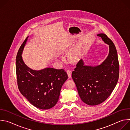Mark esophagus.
Here are the masks:
<instances>
[{"label": "esophagus", "mask_w": 130, "mask_h": 130, "mask_svg": "<svg viewBox=\"0 0 130 130\" xmlns=\"http://www.w3.org/2000/svg\"><path fill=\"white\" fill-rule=\"evenodd\" d=\"M67 75L69 78H71V71L70 69H68L67 70Z\"/></svg>", "instance_id": "34e87169"}]
</instances>
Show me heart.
Returning a JSON list of instances; mask_svg holds the SVG:
<instances>
[{
	"label": "heart",
	"mask_w": 130,
	"mask_h": 130,
	"mask_svg": "<svg viewBox=\"0 0 130 130\" xmlns=\"http://www.w3.org/2000/svg\"><path fill=\"white\" fill-rule=\"evenodd\" d=\"M70 45L69 44H65L61 47L60 51L61 53H66L69 50ZM79 55L78 52L76 50H73L70 52L69 54V59L73 62H76L79 59Z\"/></svg>",
	"instance_id": "1"
}]
</instances>
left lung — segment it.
Here are the masks:
<instances>
[{
	"label": "left lung",
	"instance_id": "obj_1",
	"mask_svg": "<svg viewBox=\"0 0 130 130\" xmlns=\"http://www.w3.org/2000/svg\"><path fill=\"white\" fill-rule=\"evenodd\" d=\"M97 35L109 45L107 58L101 65L94 67L84 65L81 60L71 74L80 98L89 105L99 104L110 96L117 83L119 75V64L115 45L105 34Z\"/></svg>",
	"mask_w": 130,
	"mask_h": 130
}]
</instances>
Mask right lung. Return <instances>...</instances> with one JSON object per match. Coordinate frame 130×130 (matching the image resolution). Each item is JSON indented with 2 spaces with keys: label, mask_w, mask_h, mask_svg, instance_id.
Returning <instances> with one entry per match:
<instances>
[{
  "label": "right lung",
  "mask_w": 130,
  "mask_h": 130,
  "mask_svg": "<svg viewBox=\"0 0 130 130\" xmlns=\"http://www.w3.org/2000/svg\"><path fill=\"white\" fill-rule=\"evenodd\" d=\"M28 37L16 55L17 85L21 94L34 106L42 109L53 107L58 101L63 84L68 79L63 69L46 68L34 70L24 62L22 54Z\"/></svg>",
  "instance_id": "obj_1"
}]
</instances>
